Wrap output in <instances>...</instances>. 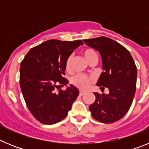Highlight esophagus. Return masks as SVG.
Masks as SVG:
<instances>
[{"label": "esophagus", "instance_id": "obj_1", "mask_svg": "<svg viewBox=\"0 0 149 149\" xmlns=\"http://www.w3.org/2000/svg\"><path fill=\"white\" fill-rule=\"evenodd\" d=\"M84 93H85V92H84V91H80L79 94H80V95H84Z\"/></svg>", "mask_w": 149, "mask_h": 149}]
</instances>
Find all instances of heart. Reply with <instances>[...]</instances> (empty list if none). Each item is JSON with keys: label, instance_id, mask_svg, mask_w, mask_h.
Here are the masks:
<instances>
[{"label": "heart", "instance_id": "heart-1", "mask_svg": "<svg viewBox=\"0 0 149 149\" xmlns=\"http://www.w3.org/2000/svg\"><path fill=\"white\" fill-rule=\"evenodd\" d=\"M82 54L88 63H89L93 59H98L97 53L93 48H86V49H84L82 51ZM72 62V56H68L65 62V68L67 72H70L71 71ZM91 81H92L91 77L82 75V74H77V75L74 76L71 79V83H72V85H74V86L80 89H86L89 86Z\"/></svg>", "mask_w": 149, "mask_h": 149}]
</instances>
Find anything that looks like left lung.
Here are the masks:
<instances>
[{
	"label": "left lung",
	"instance_id": "obj_1",
	"mask_svg": "<svg viewBox=\"0 0 149 149\" xmlns=\"http://www.w3.org/2000/svg\"><path fill=\"white\" fill-rule=\"evenodd\" d=\"M84 43L98 51L104 71L97 85L108 88L109 94L95 93V101L89 106L91 114L102 123L121 119L129 110L136 92L137 68L130 52L116 41L100 36L84 39Z\"/></svg>",
	"mask_w": 149,
	"mask_h": 149
}]
</instances>
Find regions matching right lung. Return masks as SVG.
I'll return each instance as SVG.
<instances>
[{
  "label": "right lung",
  "mask_w": 149,
  "mask_h": 149,
  "mask_svg": "<svg viewBox=\"0 0 149 149\" xmlns=\"http://www.w3.org/2000/svg\"><path fill=\"white\" fill-rule=\"evenodd\" d=\"M82 40L51 39L32 48L21 63L20 84L26 105L36 120L53 125L64 119L79 95L78 89L68 84L64 75L67 57Z\"/></svg>",
  "instance_id": "add662e5"
}]
</instances>
